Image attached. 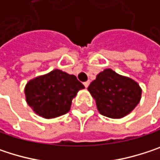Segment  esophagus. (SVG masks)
Masks as SVG:
<instances>
[{"label": "esophagus", "instance_id": "1", "mask_svg": "<svg viewBox=\"0 0 160 160\" xmlns=\"http://www.w3.org/2000/svg\"><path fill=\"white\" fill-rule=\"evenodd\" d=\"M83 84H84V86H85V88H87V87L89 86V84H90V81H89V80H88V81H85V82H84Z\"/></svg>", "mask_w": 160, "mask_h": 160}]
</instances>
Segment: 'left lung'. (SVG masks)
Instances as JSON below:
<instances>
[{"label": "left lung", "instance_id": "left-lung-1", "mask_svg": "<svg viewBox=\"0 0 160 160\" xmlns=\"http://www.w3.org/2000/svg\"><path fill=\"white\" fill-rule=\"evenodd\" d=\"M88 91L95 100L100 114L111 118H121L139 104L142 89L134 80L106 68L92 81Z\"/></svg>", "mask_w": 160, "mask_h": 160}]
</instances>
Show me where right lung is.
I'll return each mask as SVG.
<instances>
[{"label": "right lung", "instance_id": "1", "mask_svg": "<svg viewBox=\"0 0 160 160\" xmlns=\"http://www.w3.org/2000/svg\"><path fill=\"white\" fill-rule=\"evenodd\" d=\"M84 85L76 76L60 69L28 80L25 96L31 109L44 118H54L70 110L73 98Z\"/></svg>", "mask_w": 160, "mask_h": 160}]
</instances>
